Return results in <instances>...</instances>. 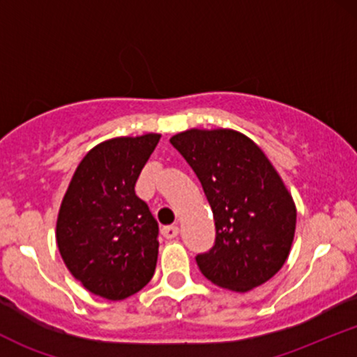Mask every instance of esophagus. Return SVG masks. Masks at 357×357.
Segmentation results:
<instances>
[{
  "label": "esophagus",
  "instance_id": "1",
  "mask_svg": "<svg viewBox=\"0 0 357 357\" xmlns=\"http://www.w3.org/2000/svg\"><path fill=\"white\" fill-rule=\"evenodd\" d=\"M178 235H179V228L174 227V225L162 228V236H165V238H167V240H173Z\"/></svg>",
  "mask_w": 357,
  "mask_h": 357
}]
</instances>
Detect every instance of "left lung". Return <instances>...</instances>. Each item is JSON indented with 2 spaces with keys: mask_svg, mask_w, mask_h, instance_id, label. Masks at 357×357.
I'll list each match as a JSON object with an SVG mask.
<instances>
[{
  "mask_svg": "<svg viewBox=\"0 0 357 357\" xmlns=\"http://www.w3.org/2000/svg\"><path fill=\"white\" fill-rule=\"evenodd\" d=\"M169 141L198 176L215 218V245L196 257L203 275L233 292L265 284L285 264L297 221L275 167L238 130L188 129Z\"/></svg>",
  "mask_w": 357,
  "mask_h": 357,
  "instance_id": "8db88e82",
  "label": "left lung"
}]
</instances>
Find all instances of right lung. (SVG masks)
<instances>
[{
	"instance_id": "obj_1",
	"label": "right lung",
	"mask_w": 357,
	"mask_h": 357,
	"mask_svg": "<svg viewBox=\"0 0 357 357\" xmlns=\"http://www.w3.org/2000/svg\"><path fill=\"white\" fill-rule=\"evenodd\" d=\"M161 134L114 137L77 166L56 218V245L89 292L122 301L149 284L158 261V221L134 186Z\"/></svg>"
}]
</instances>
